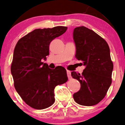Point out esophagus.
<instances>
[{
    "instance_id": "obj_1",
    "label": "esophagus",
    "mask_w": 125,
    "mask_h": 125,
    "mask_svg": "<svg viewBox=\"0 0 125 125\" xmlns=\"http://www.w3.org/2000/svg\"><path fill=\"white\" fill-rule=\"evenodd\" d=\"M67 75L68 78H69V79H70L71 78H72V76H71V72H70V71L67 70Z\"/></svg>"
}]
</instances>
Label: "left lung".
Returning a JSON list of instances; mask_svg holds the SVG:
<instances>
[{"label":"left lung","instance_id":"obj_1","mask_svg":"<svg viewBox=\"0 0 125 125\" xmlns=\"http://www.w3.org/2000/svg\"><path fill=\"white\" fill-rule=\"evenodd\" d=\"M76 48L75 58L85 66L83 73L72 72L71 75L80 83V89L73 94L78 104L92 106L105 97L112 83L113 63L107 42L92 30L85 26L73 31Z\"/></svg>","mask_w":125,"mask_h":125}]
</instances>
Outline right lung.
<instances>
[{
    "mask_svg": "<svg viewBox=\"0 0 125 125\" xmlns=\"http://www.w3.org/2000/svg\"><path fill=\"white\" fill-rule=\"evenodd\" d=\"M67 29L55 26L35 29L20 39L14 48L11 66L14 87L22 99L34 109L42 110L52 105L55 88L67 81L63 67L51 69L42 62L49 55L50 42Z\"/></svg>",
    "mask_w": 125,
    "mask_h": 125,
    "instance_id": "obj_1",
    "label": "right lung"
}]
</instances>
